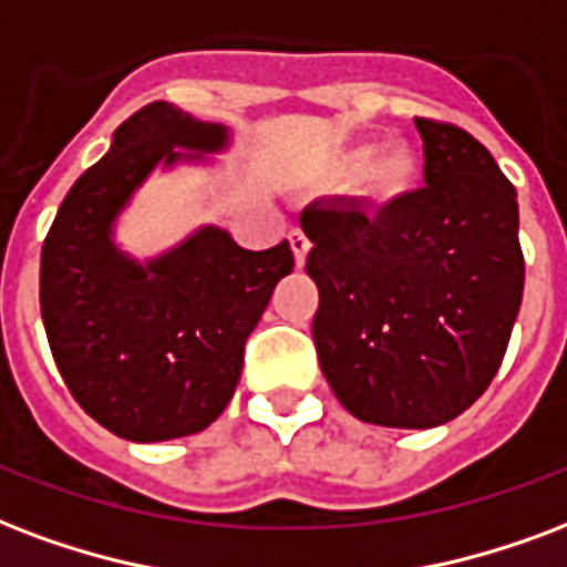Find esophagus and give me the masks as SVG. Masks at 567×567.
<instances>
[{
    "mask_svg": "<svg viewBox=\"0 0 567 567\" xmlns=\"http://www.w3.org/2000/svg\"><path fill=\"white\" fill-rule=\"evenodd\" d=\"M288 240H291L293 261H297V267H302V265H306V255H309V249H312V244H309V237L302 235L300 228H293L291 235H288Z\"/></svg>",
    "mask_w": 567,
    "mask_h": 567,
    "instance_id": "obj_1",
    "label": "esophagus"
}]
</instances>
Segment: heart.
<instances>
[{
  "label": "heart",
  "mask_w": 567,
  "mask_h": 567,
  "mask_svg": "<svg viewBox=\"0 0 567 567\" xmlns=\"http://www.w3.org/2000/svg\"><path fill=\"white\" fill-rule=\"evenodd\" d=\"M351 166H365L362 187L365 196L378 205H389L410 189L416 178V163L404 148H383L374 151L360 148L351 154Z\"/></svg>",
  "instance_id": "heart-1"
}]
</instances>
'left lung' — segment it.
Masks as SVG:
<instances>
[{"instance_id": "8db88e82", "label": "left lung", "mask_w": 567, "mask_h": 567, "mask_svg": "<svg viewBox=\"0 0 567 567\" xmlns=\"http://www.w3.org/2000/svg\"><path fill=\"white\" fill-rule=\"evenodd\" d=\"M416 130L425 187L378 214L357 202L300 214L323 378L348 413L383 427L461 416L503 365L524 300L512 181L466 130Z\"/></svg>"}]
</instances>
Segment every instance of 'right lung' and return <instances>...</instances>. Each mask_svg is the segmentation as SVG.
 I'll use <instances>...</instances> for the list:
<instances>
[{"instance_id": "right-lung-1", "label": "right lung", "mask_w": 567, "mask_h": 567, "mask_svg": "<svg viewBox=\"0 0 567 567\" xmlns=\"http://www.w3.org/2000/svg\"><path fill=\"white\" fill-rule=\"evenodd\" d=\"M181 148L216 151L226 127L154 101L64 196L41 249V318L59 374L94 422L133 443L187 437L235 395L244 344L276 282L293 270L288 240L249 252L205 228L136 265L112 244L133 189Z\"/></svg>"}]
</instances>
